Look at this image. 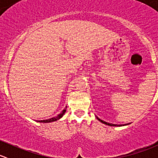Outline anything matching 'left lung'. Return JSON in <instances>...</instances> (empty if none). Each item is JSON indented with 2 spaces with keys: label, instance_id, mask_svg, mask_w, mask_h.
<instances>
[{
  "label": "left lung",
  "instance_id": "8db88e82",
  "mask_svg": "<svg viewBox=\"0 0 158 158\" xmlns=\"http://www.w3.org/2000/svg\"><path fill=\"white\" fill-rule=\"evenodd\" d=\"M98 118V121H100V122H102V123H103V124H105V125H109V126H122V125H114V124H111V123H108V122H104V121H102V120H101V119H99L98 118Z\"/></svg>",
  "mask_w": 158,
  "mask_h": 158
}]
</instances>
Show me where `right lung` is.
Returning <instances> with one entry per match:
<instances>
[{"label": "right lung", "instance_id": "obj_1", "mask_svg": "<svg viewBox=\"0 0 158 158\" xmlns=\"http://www.w3.org/2000/svg\"><path fill=\"white\" fill-rule=\"evenodd\" d=\"M66 109L64 110H63V111H62L60 114H59L58 115L56 116V117H54V118H51L49 119H47V120H41V121H37L38 122H42V123H49V122H55V121H57L59 120L60 118H61L62 117H63V114H65V112H66Z\"/></svg>", "mask_w": 158, "mask_h": 158}]
</instances>
